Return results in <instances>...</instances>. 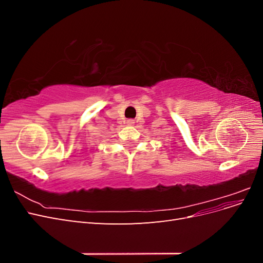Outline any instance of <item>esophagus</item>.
Masks as SVG:
<instances>
[{
  "instance_id": "34e87169",
  "label": "esophagus",
  "mask_w": 263,
  "mask_h": 263,
  "mask_svg": "<svg viewBox=\"0 0 263 263\" xmlns=\"http://www.w3.org/2000/svg\"><path fill=\"white\" fill-rule=\"evenodd\" d=\"M126 124H127V125H129V126H132V125H134V124H135V121H134V119H127V121H126Z\"/></svg>"
}]
</instances>
